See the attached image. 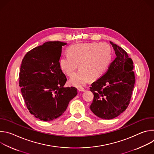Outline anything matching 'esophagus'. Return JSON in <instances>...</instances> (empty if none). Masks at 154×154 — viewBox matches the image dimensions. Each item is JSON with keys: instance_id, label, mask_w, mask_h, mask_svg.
<instances>
[{"instance_id": "esophagus-1", "label": "esophagus", "mask_w": 154, "mask_h": 154, "mask_svg": "<svg viewBox=\"0 0 154 154\" xmlns=\"http://www.w3.org/2000/svg\"><path fill=\"white\" fill-rule=\"evenodd\" d=\"M78 90H79V91H82V92H85V91H86V89L84 88H79Z\"/></svg>"}]
</instances>
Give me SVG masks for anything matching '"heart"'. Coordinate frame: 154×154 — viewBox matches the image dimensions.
<instances>
[{
	"mask_svg": "<svg viewBox=\"0 0 154 154\" xmlns=\"http://www.w3.org/2000/svg\"><path fill=\"white\" fill-rule=\"evenodd\" d=\"M67 54L60 58V67L65 74L71 76L79 64L80 69L69 79L70 84L77 87L102 77L112 59V48L106 42L75 44L68 48Z\"/></svg>",
	"mask_w": 154,
	"mask_h": 154,
	"instance_id": "1",
	"label": "heart"
}]
</instances>
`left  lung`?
<instances>
[{
	"label": "left lung",
	"instance_id": "obj_1",
	"mask_svg": "<svg viewBox=\"0 0 154 154\" xmlns=\"http://www.w3.org/2000/svg\"><path fill=\"white\" fill-rule=\"evenodd\" d=\"M116 58L106 72L91 84L94 99L90 105L92 112L100 118L111 119L127 108L135 82L134 63L127 53L110 41Z\"/></svg>",
	"mask_w": 154,
	"mask_h": 154
}]
</instances>
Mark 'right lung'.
<instances>
[{"label": "right lung", "mask_w": 154, "mask_h": 154, "mask_svg": "<svg viewBox=\"0 0 154 154\" xmlns=\"http://www.w3.org/2000/svg\"><path fill=\"white\" fill-rule=\"evenodd\" d=\"M60 41H48L24 56L19 72V86L30 113L44 121L59 118L77 94L75 87H64L67 80L59 64Z\"/></svg>", "instance_id": "1"}]
</instances>
